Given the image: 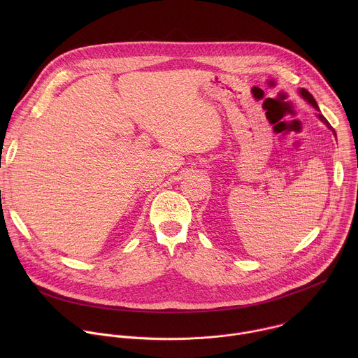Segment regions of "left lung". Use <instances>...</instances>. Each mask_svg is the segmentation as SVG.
<instances>
[{
  "label": "left lung",
  "instance_id": "8db88e82",
  "mask_svg": "<svg viewBox=\"0 0 358 358\" xmlns=\"http://www.w3.org/2000/svg\"><path fill=\"white\" fill-rule=\"evenodd\" d=\"M300 94L303 96V99L308 100L309 103H310V105H312L315 109H317V110H319V106H317V103H316L315 97H313V96H312V94H310L308 90H306V89H300ZM317 116H319V119H320V120H322V122H323V123H324V124H326V126H327V127H329V129H330V130L334 133V136H336V131H334V129H333V127H331V124H330V123L326 120V117H324L323 115H320V113H319Z\"/></svg>",
  "mask_w": 358,
  "mask_h": 358
}]
</instances>
